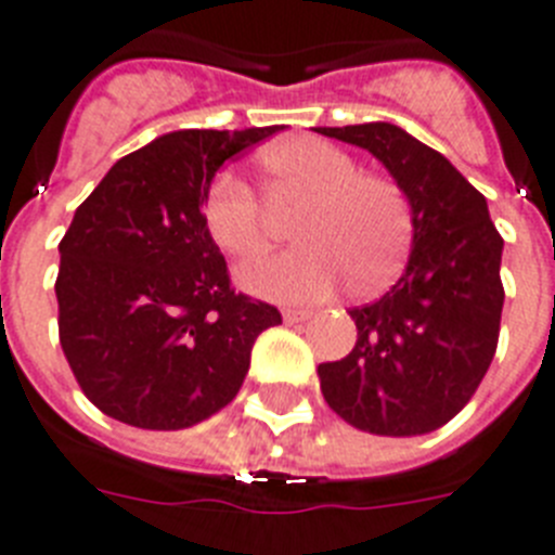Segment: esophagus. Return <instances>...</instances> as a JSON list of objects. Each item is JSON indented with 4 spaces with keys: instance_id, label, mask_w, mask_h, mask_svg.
Segmentation results:
<instances>
[{
    "instance_id": "34e87169",
    "label": "esophagus",
    "mask_w": 555,
    "mask_h": 555,
    "mask_svg": "<svg viewBox=\"0 0 555 555\" xmlns=\"http://www.w3.org/2000/svg\"><path fill=\"white\" fill-rule=\"evenodd\" d=\"M309 317H311V311H306V309H286V311H283V320H286L288 325L302 323V320H309Z\"/></svg>"
}]
</instances>
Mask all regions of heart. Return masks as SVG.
<instances>
[{
  "label": "heart",
  "mask_w": 555,
  "mask_h": 555,
  "mask_svg": "<svg viewBox=\"0 0 555 555\" xmlns=\"http://www.w3.org/2000/svg\"><path fill=\"white\" fill-rule=\"evenodd\" d=\"M258 177L273 212L297 210L292 238L300 246L241 269L246 292L306 302L323 300L343 281L353 295H371L396 278L413 241V210L399 182L364 173L348 151L314 137L260 151ZM268 211L232 173H219L202 198L207 238L235 260L267 253L274 235Z\"/></svg>",
  "instance_id": "heart-1"
}]
</instances>
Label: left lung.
I'll list each match as a JSON object with an SVG mask.
<instances>
[{"mask_svg": "<svg viewBox=\"0 0 555 555\" xmlns=\"http://www.w3.org/2000/svg\"><path fill=\"white\" fill-rule=\"evenodd\" d=\"M371 151L413 210V249L378 300L350 309L357 345L317 367L339 418L410 438L452 421L494 359L503 317V238L489 205L447 156L392 122L314 129Z\"/></svg>", "mask_w": 555, "mask_h": 555, "instance_id": "8db88e82", "label": "left lung"}]
</instances>
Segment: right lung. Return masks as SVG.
Listing matches in <instances>:
<instances>
[{"instance_id":"right-lung-1","label":"right lung","mask_w":555,"mask_h":555,"mask_svg":"<svg viewBox=\"0 0 555 555\" xmlns=\"http://www.w3.org/2000/svg\"><path fill=\"white\" fill-rule=\"evenodd\" d=\"M281 126L170 131L108 168L61 238L59 336L108 418L188 429L238 396L269 302L230 286L202 198L216 170Z\"/></svg>"}]
</instances>
